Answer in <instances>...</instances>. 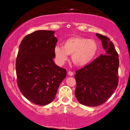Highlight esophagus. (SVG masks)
Masks as SVG:
<instances>
[{
  "label": "esophagus",
  "instance_id": "obj_1",
  "mask_svg": "<svg viewBox=\"0 0 130 130\" xmlns=\"http://www.w3.org/2000/svg\"><path fill=\"white\" fill-rule=\"evenodd\" d=\"M68 75H70V76H73L74 74V73L73 72V71H69L68 72Z\"/></svg>",
  "mask_w": 130,
  "mask_h": 130
}]
</instances>
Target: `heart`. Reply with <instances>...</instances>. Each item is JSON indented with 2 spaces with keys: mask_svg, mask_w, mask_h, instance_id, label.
<instances>
[{
  "mask_svg": "<svg viewBox=\"0 0 130 130\" xmlns=\"http://www.w3.org/2000/svg\"><path fill=\"white\" fill-rule=\"evenodd\" d=\"M98 51V45L94 40L79 37H71L63 43V47L56 46L54 50L58 64L62 65L68 59V55L74 65L86 66L92 62Z\"/></svg>",
  "mask_w": 130,
  "mask_h": 130,
  "instance_id": "heart-1",
  "label": "heart"
}]
</instances>
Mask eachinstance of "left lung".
<instances>
[{"mask_svg":"<svg viewBox=\"0 0 130 130\" xmlns=\"http://www.w3.org/2000/svg\"><path fill=\"white\" fill-rule=\"evenodd\" d=\"M106 55L101 54L90 64L76 71L75 96L80 104L98 106L104 103L119 83V54L108 37L96 34Z\"/></svg>","mask_w":130,"mask_h":130,"instance_id":"obj_1","label":"left lung"}]
</instances>
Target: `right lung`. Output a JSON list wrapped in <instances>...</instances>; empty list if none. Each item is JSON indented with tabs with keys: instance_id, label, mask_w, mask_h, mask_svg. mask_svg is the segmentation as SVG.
<instances>
[{
	"instance_id": "add662e5",
	"label": "right lung",
	"mask_w": 130,
	"mask_h": 130,
	"mask_svg": "<svg viewBox=\"0 0 130 130\" xmlns=\"http://www.w3.org/2000/svg\"><path fill=\"white\" fill-rule=\"evenodd\" d=\"M52 30H37L26 35L16 60L17 83L22 95L37 105L54 100L67 71L53 61L57 39Z\"/></svg>"
}]
</instances>
